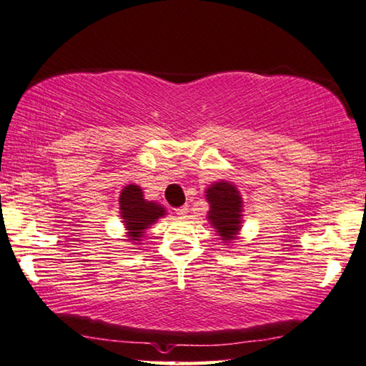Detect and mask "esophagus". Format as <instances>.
Masks as SVG:
<instances>
[{
	"mask_svg": "<svg viewBox=\"0 0 366 366\" xmlns=\"http://www.w3.org/2000/svg\"><path fill=\"white\" fill-rule=\"evenodd\" d=\"M176 212H177V215H181V217H185V215L189 214V205H182V207L176 209Z\"/></svg>",
	"mask_w": 366,
	"mask_h": 366,
	"instance_id": "esophagus-1",
	"label": "esophagus"
}]
</instances>
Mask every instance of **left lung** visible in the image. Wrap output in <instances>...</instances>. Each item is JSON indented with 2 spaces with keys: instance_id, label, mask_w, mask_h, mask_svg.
<instances>
[{
  "instance_id": "8db88e82",
  "label": "left lung",
  "mask_w": 366,
  "mask_h": 366,
  "mask_svg": "<svg viewBox=\"0 0 366 366\" xmlns=\"http://www.w3.org/2000/svg\"><path fill=\"white\" fill-rule=\"evenodd\" d=\"M210 204V224L217 229L222 240H232L240 229L242 199L237 189L229 182H217L207 189Z\"/></svg>"
}]
</instances>
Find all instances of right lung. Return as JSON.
I'll list each match as a JSON object with an SVG mask.
<instances>
[{
  "mask_svg": "<svg viewBox=\"0 0 366 366\" xmlns=\"http://www.w3.org/2000/svg\"><path fill=\"white\" fill-rule=\"evenodd\" d=\"M121 217L124 219L126 229L129 230L131 240H141L144 230L149 229V225L156 222L159 217H162L164 209L161 205L147 202L142 197V190L139 185H126L119 197Z\"/></svg>",
  "mask_w": 366,
  "mask_h": 366,
  "instance_id": "right-lung-1",
  "label": "right lung"
}]
</instances>
